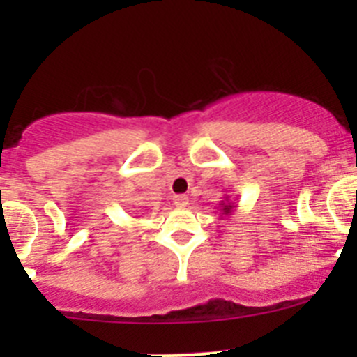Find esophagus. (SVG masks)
I'll return each mask as SVG.
<instances>
[{
    "label": "esophagus",
    "instance_id": "obj_1",
    "mask_svg": "<svg viewBox=\"0 0 357 357\" xmlns=\"http://www.w3.org/2000/svg\"><path fill=\"white\" fill-rule=\"evenodd\" d=\"M172 202H174L176 207H186V205H188V197H186V195H174Z\"/></svg>",
    "mask_w": 357,
    "mask_h": 357
}]
</instances>
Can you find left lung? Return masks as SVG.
<instances>
[{"instance_id": "8db88e82", "label": "left lung", "mask_w": 357, "mask_h": 357, "mask_svg": "<svg viewBox=\"0 0 357 357\" xmlns=\"http://www.w3.org/2000/svg\"><path fill=\"white\" fill-rule=\"evenodd\" d=\"M236 208V204L231 200V197L226 195L225 200L219 202V211H221V214H219V218H228V215H231V212Z\"/></svg>"}]
</instances>
